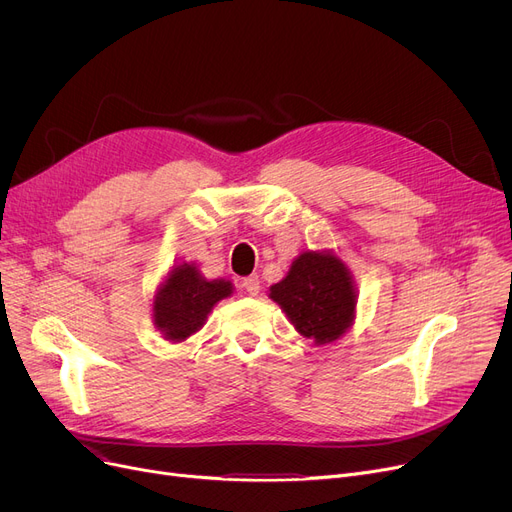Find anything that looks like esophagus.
I'll use <instances>...</instances> for the list:
<instances>
[{
    "label": "esophagus",
    "mask_w": 512,
    "mask_h": 512,
    "mask_svg": "<svg viewBox=\"0 0 512 512\" xmlns=\"http://www.w3.org/2000/svg\"><path fill=\"white\" fill-rule=\"evenodd\" d=\"M242 288H245L249 294H253V297H255V294L259 292V276H247V278H242Z\"/></svg>",
    "instance_id": "esophagus-1"
}]
</instances>
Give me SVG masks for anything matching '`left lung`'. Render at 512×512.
Wrapping results in <instances>:
<instances>
[{
  "mask_svg": "<svg viewBox=\"0 0 512 512\" xmlns=\"http://www.w3.org/2000/svg\"><path fill=\"white\" fill-rule=\"evenodd\" d=\"M303 336L326 344L344 334L355 313V290L346 267L328 253H303L288 276L270 288Z\"/></svg>",
  "mask_w": 512,
  "mask_h": 512,
  "instance_id": "1",
  "label": "left lung"
}]
</instances>
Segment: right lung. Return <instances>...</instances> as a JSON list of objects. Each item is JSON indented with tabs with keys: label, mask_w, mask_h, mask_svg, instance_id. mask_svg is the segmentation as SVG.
<instances>
[{
	"label": "right lung",
	"mask_w": 512,
	"mask_h": 512,
	"mask_svg": "<svg viewBox=\"0 0 512 512\" xmlns=\"http://www.w3.org/2000/svg\"><path fill=\"white\" fill-rule=\"evenodd\" d=\"M230 292V282H207L199 276L197 267L182 263L157 292L153 303L155 324L168 340L180 342L197 332L213 305Z\"/></svg>",
	"instance_id": "add662e5"
}]
</instances>
